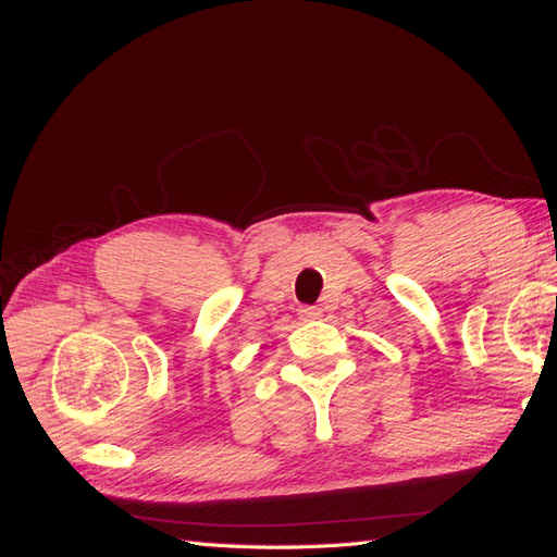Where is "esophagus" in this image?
<instances>
[{"mask_svg": "<svg viewBox=\"0 0 557 557\" xmlns=\"http://www.w3.org/2000/svg\"><path fill=\"white\" fill-rule=\"evenodd\" d=\"M321 309H315V306H301L299 309V318L301 321H315V318H321Z\"/></svg>", "mask_w": 557, "mask_h": 557, "instance_id": "34e87169", "label": "esophagus"}]
</instances>
